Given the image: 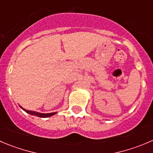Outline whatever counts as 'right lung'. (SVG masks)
Listing matches in <instances>:
<instances>
[{"label":"right lung","mask_w":153,"mask_h":153,"mask_svg":"<svg viewBox=\"0 0 153 153\" xmlns=\"http://www.w3.org/2000/svg\"><path fill=\"white\" fill-rule=\"evenodd\" d=\"M22 109L24 111H25L27 113H29V114L32 115V116H38V117L40 118H47L49 117V116H52L53 115L56 114L57 112H55V113H38V112H35V111H31V110H25V109L22 108V107L20 106Z\"/></svg>","instance_id":"add662e5"}]
</instances>
